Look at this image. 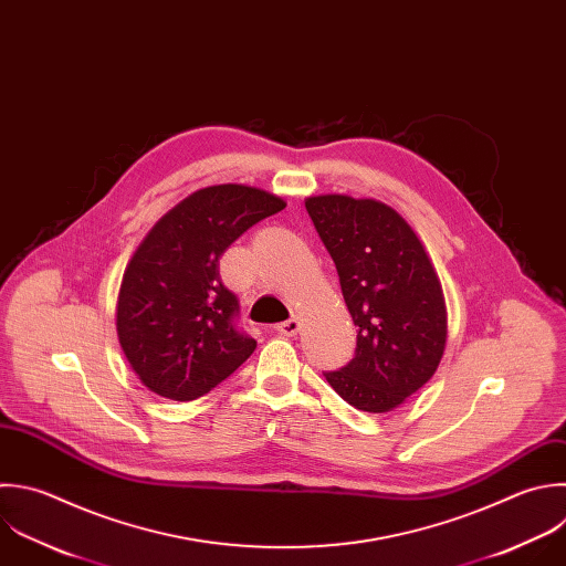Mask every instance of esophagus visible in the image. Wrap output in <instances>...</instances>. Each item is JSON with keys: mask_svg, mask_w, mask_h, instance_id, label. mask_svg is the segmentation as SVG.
I'll return each instance as SVG.
<instances>
[{"mask_svg": "<svg viewBox=\"0 0 566 566\" xmlns=\"http://www.w3.org/2000/svg\"><path fill=\"white\" fill-rule=\"evenodd\" d=\"M298 329H301V321L298 318H290V321L276 325V332L283 334V336H296Z\"/></svg>", "mask_w": 566, "mask_h": 566, "instance_id": "34e87169", "label": "esophagus"}]
</instances>
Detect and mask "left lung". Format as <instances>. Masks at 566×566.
Listing matches in <instances>:
<instances>
[{
    "label": "left lung",
    "mask_w": 566,
    "mask_h": 566,
    "mask_svg": "<svg viewBox=\"0 0 566 566\" xmlns=\"http://www.w3.org/2000/svg\"><path fill=\"white\" fill-rule=\"evenodd\" d=\"M334 259L356 334V356L325 374L352 407H400L438 369L447 345V305L436 268L413 228L387 203L349 195L305 199Z\"/></svg>",
    "instance_id": "1"
}]
</instances>
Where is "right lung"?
I'll list each match as a JSON object with an SVG mask.
<instances>
[{
  "label": "right lung",
  "mask_w": 566,
  "mask_h": 566,
  "mask_svg": "<svg viewBox=\"0 0 566 566\" xmlns=\"http://www.w3.org/2000/svg\"><path fill=\"white\" fill-rule=\"evenodd\" d=\"M285 206L254 186H208L144 237L122 279L115 325L126 360L153 394L195 400L250 358L256 340L234 329L239 303L219 279V259Z\"/></svg>",
  "instance_id": "add662e5"
}]
</instances>
